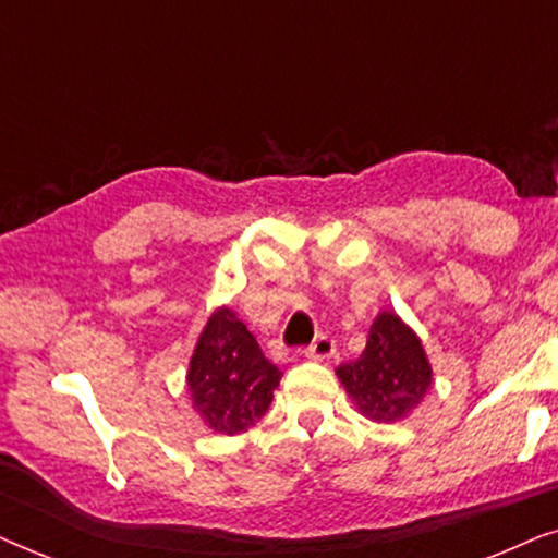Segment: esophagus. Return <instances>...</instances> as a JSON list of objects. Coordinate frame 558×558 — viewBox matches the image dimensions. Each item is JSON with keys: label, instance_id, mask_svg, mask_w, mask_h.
<instances>
[{"label": "esophagus", "instance_id": "34e87169", "mask_svg": "<svg viewBox=\"0 0 558 558\" xmlns=\"http://www.w3.org/2000/svg\"><path fill=\"white\" fill-rule=\"evenodd\" d=\"M333 352H337V344H333V339L331 337H318V339L311 341L303 354H306L308 360L324 362V360H329V356H333Z\"/></svg>", "mask_w": 558, "mask_h": 558}]
</instances>
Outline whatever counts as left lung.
<instances>
[{"label":"left lung","mask_w":558,"mask_h":558,"mask_svg":"<svg viewBox=\"0 0 558 558\" xmlns=\"http://www.w3.org/2000/svg\"><path fill=\"white\" fill-rule=\"evenodd\" d=\"M337 377L356 413L375 423H396L423 403L434 369L418 333L396 311H380L362 354L339 365Z\"/></svg>","instance_id":"1"}]
</instances>
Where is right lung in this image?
<instances>
[{"instance_id": "right-lung-1", "label": "right lung", "mask_w": 558, "mask_h": 558, "mask_svg": "<svg viewBox=\"0 0 558 558\" xmlns=\"http://www.w3.org/2000/svg\"><path fill=\"white\" fill-rule=\"evenodd\" d=\"M280 373L236 311L219 306L198 333L185 385L191 408L214 434L236 436L263 418Z\"/></svg>"}]
</instances>
